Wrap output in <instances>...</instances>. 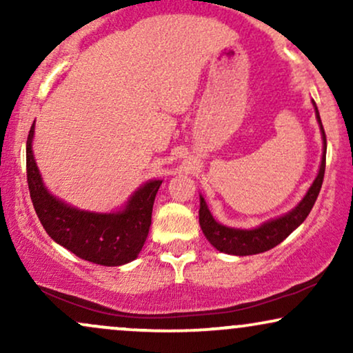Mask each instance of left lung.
<instances>
[{
  "label": "left lung",
  "instance_id": "1",
  "mask_svg": "<svg viewBox=\"0 0 353 353\" xmlns=\"http://www.w3.org/2000/svg\"><path fill=\"white\" fill-rule=\"evenodd\" d=\"M315 114H317V121L322 129V139H323V154H322V163H320V169L317 177H315L314 184L307 190L305 197L299 202L297 208L287 212L285 216L272 219V221L264 222L259 228L245 230V229H232L228 225L219 224L212 214L209 212L208 204H205L204 197L201 196V209H199V224L204 236L208 241L216 247L217 250L225 254L232 255H254L265 252V250L272 249V247L279 245L283 239H287L294 232L299 225L305 221L307 216L310 214L312 208H314L315 201H317L320 188L323 182V174H325V151H327V139L325 131H323L322 121H320L319 109L315 106Z\"/></svg>",
  "mask_w": 353,
  "mask_h": 353
}]
</instances>
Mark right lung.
I'll use <instances>...</instances> for the list:
<instances>
[{
  "mask_svg": "<svg viewBox=\"0 0 353 353\" xmlns=\"http://www.w3.org/2000/svg\"><path fill=\"white\" fill-rule=\"evenodd\" d=\"M33 134L34 124L26 141L28 188L48 236L92 264L114 267L134 261L149 234L154 199L163 181L145 182L119 212L98 214L71 208L44 188L31 149Z\"/></svg>",
  "mask_w": 353,
  "mask_h": 353,
  "instance_id": "add662e5",
  "label": "right lung"
}]
</instances>
